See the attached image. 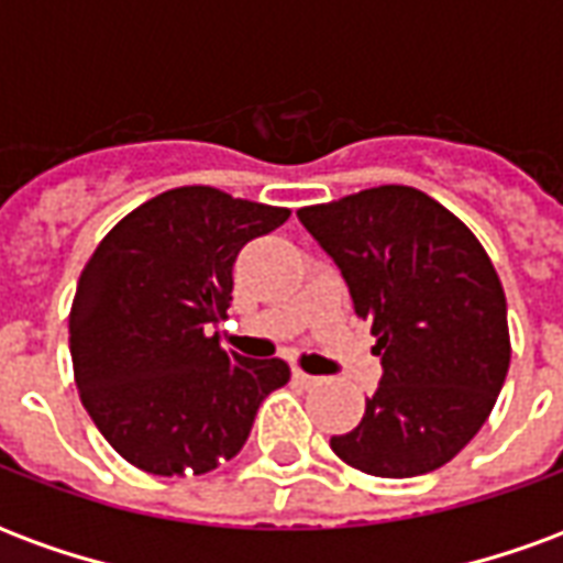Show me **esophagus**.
Returning <instances> with one entry per match:
<instances>
[{
	"label": "esophagus",
	"instance_id": "esophagus-1",
	"mask_svg": "<svg viewBox=\"0 0 563 563\" xmlns=\"http://www.w3.org/2000/svg\"><path fill=\"white\" fill-rule=\"evenodd\" d=\"M292 377H295V383H301V386H317L319 383V377H310V374H305L301 367H295Z\"/></svg>",
	"mask_w": 563,
	"mask_h": 563
}]
</instances>
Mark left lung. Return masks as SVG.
Segmentation results:
<instances>
[{
  "mask_svg": "<svg viewBox=\"0 0 563 563\" xmlns=\"http://www.w3.org/2000/svg\"><path fill=\"white\" fill-rule=\"evenodd\" d=\"M298 220L334 258L371 322L383 379L331 449L350 467L404 479L443 467L492 413L509 371L507 298L464 222L413 186H374Z\"/></svg>",
  "mask_w": 563,
  "mask_h": 563,
  "instance_id": "obj_1",
  "label": "left lung"
}]
</instances>
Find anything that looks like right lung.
<instances>
[{"mask_svg": "<svg viewBox=\"0 0 563 563\" xmlns=\"http://www.w3.org/2000/svg\"><path fill=\"white\" fill-rule=\"evenodd\" d=\"M289 208L177 186L117 222L84 265L68 313L80 401L111 446L156 476L234 459L258 404L289 383L283 358L222 350L241 246Z\"/></svg>", "mask_w": 563, "mask_h": 563, "instance_id": "right-lung-1", "label": "right lung"}]
</instances>
